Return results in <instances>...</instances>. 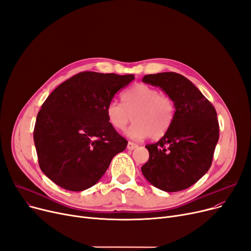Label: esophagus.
I'll return each mask as SVG.
<instances>
[{
	"label": "esophagus",
	"instance_id": "obj_1",
	"mask_svg": "<svg viewBox=\"0 0 251 251\" xmlns=\"http://www.w3.org/2000/svg\"><path fill=\"white\" fill-rule=\"evenodd\" d=\"M136 148H137V144H136V143H133V142H131V141L128 142L127 149H128L129 151H132V150H134V149H136Z\"/></svg>",
	"mask_w": 251,
	"mask_h": 251
}]
</instances>
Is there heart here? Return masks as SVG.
<instances>
[{"label":"heart","instance_id":"heart-1","mask_svg":"<svg viewBox=\"0 0 251 251\" xmlns=\"http://www.w3.org/2000/svg\"><path fill=\"white\" fill-rule=\"evenodd\" d=\"M122 101L111 100L105 114L109 124L118 131L126 127L132 116L134 123L126 132L131 138H162L173 124L176 113L174 100L160 95L152 86L136 84L130 87L122 95Z\"/></svg>","mask_w":251,"mask_h":251}]
</instances>
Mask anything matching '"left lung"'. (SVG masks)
Listing matches in <instances>:
<instances>
[{"mask_svg":"<svg viewBox=\"0 0 251 251\" xmlns=\"http://www.w3.org/2000/svg\"><path fill=\"white\" fill-rule=\"evenodd\" d=\"M142 81L161 87L174 100L176 113L168 132L156 143L146 146L150 159L141 172L161 190H184L199 181L212 165L219 140L217 112L200 89L181 74H150Z\"/></svg>","mask_w":251,"mask_h":251,"instance_id":"8db88e82","label":"left lung"}]
</instances>
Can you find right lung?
I'll use <instances>...</instances> for the list:
<instances>
[{
	"label": "right lung",
	"instance_id": "1",
	"mask_svg": "<svg viewBox=\"0 0 251 251\" xmlns=\"http://www.w3.org/2000/svg\"><path fill=\"white\" fill-rule=\"evenodd\" d=\"M134 79L85 71L61 83L38 112L33 139L43 173L60 187L94 186L128 141L109 124L105 110L116 92Z\"/></svg>",
	"mask_w": 251,
	"mask_h": 251
}]
</instances>
